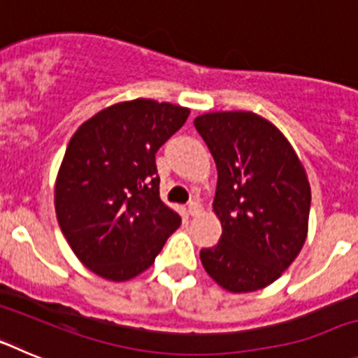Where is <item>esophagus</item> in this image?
Returning <instances> with one entry per match:
<instances>
[{"label": "esophagus", "mask_w": 358, "mask_h": 358, "mask_svg": "<svg viewBox=\"0 0 358 358\" xmlns=\"http://www.w3.org/2000/svg\"><path fill=\"white\" fill-rule=\"evenodd\" d=\"M188 213L192 215V217H195V215L201 213V202H199L197 199H194V201L188 202Z\"/></svg>", "instance_id": "esophagus-1"}]
</instances>
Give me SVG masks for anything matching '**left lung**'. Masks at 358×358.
<instances>
[{
  "instance_id": "8db88e82",
  "label": "left lung",
  "mask_w": 358,
  "mask_h": 358,
  "mask_svg": "<svg viewBox=\"0 0 358 358\" xmlns=\"http://www.w3.org/2000/svg\"><path fill=\"white\" fill-rule=\"evenodd\" d=\"M217 164L213 211L220 242L202 249L206 273L227 292L265 289L296 260L308 233L310 182L283 132L251 110L194 120Z\"/></svg>"
}]
</instances>
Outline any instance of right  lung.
Here are the masks:
<instances>
[{
    "mask_svg": "<svg viewBox=\"0 0 358 358\" xmlns=\"http://www.w3.org/2000/svg\"><path fill=\"white\" fill-rule=\"evenodd\" d=\"M188 115V107L136 98L91 116L69 140L55 181L57 220L98 276L141 274L181 226L159 199L156 152Z\"/></svg>",
    "mask_w": 358,
    "mask_h": 358,
    "instance_id": "right-lung-1",
    "label": "right lung"
}]
</instances>
